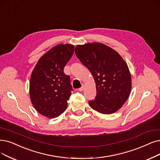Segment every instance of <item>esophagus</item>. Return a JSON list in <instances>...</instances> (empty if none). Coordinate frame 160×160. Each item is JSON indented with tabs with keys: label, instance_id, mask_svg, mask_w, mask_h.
I'll list each match as a JSON object with an SVG mask.
<instances>
[{
	"label": "esophagus",
	"instance_id": "1",
	"mask_svg": "<svg viewBox=\"0 0 160 160\" xmlns=\"http://www.w3.org/2000/svg\"><path fill=\"white\" fill-rule=\"evenodd\" d=\"M84 88H85V87H84V85H82V86L81 88H79V91L80 92L84 90Z\"/></svg>",
	"mask_w": 160,
	"mask_h": 160
}]
</instances>
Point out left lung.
Returning <instances> with one entry per match:
<instances>
[{
  "label": "left lung",
  "instance_id": "8db88e82",
  "mask_svg": "<svg viewBox=\"0 0 160 160\" xmlns=\"http://www.w3.org/2000/svg\"><path fill=\"white\" fill-rule=\"evenodd\" d=\"M75 52L95 81L97 96L88 101L89 105L104 114L118 111L128 99L131 89V73L125 62L116 51L98 42L78 45Z\"/></svg>",
  "mask_w": 160,
  "mask_h": 160
}]
</instances>
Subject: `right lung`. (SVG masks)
Wrapping results in <instances>:
<instances>
[{
	"label": "right lung",
	"mask_w": 160,
	"mask_h": 160,
	"mask_svg": "<svg viewBox=\"0 0 160 160\" xmlns=\"http://www.w3.org/2000/svg\"><path fill=\"white\" fill-rule=\"evenodd\" d=\"M74 52L72 44H58L44 54L32 72L29 94L35 110L48 118L58 117L68 106L73 91L70 77L63 72Z\"/></svg>",
	"instance_id": "right-lung-1"
}]
</instances>
